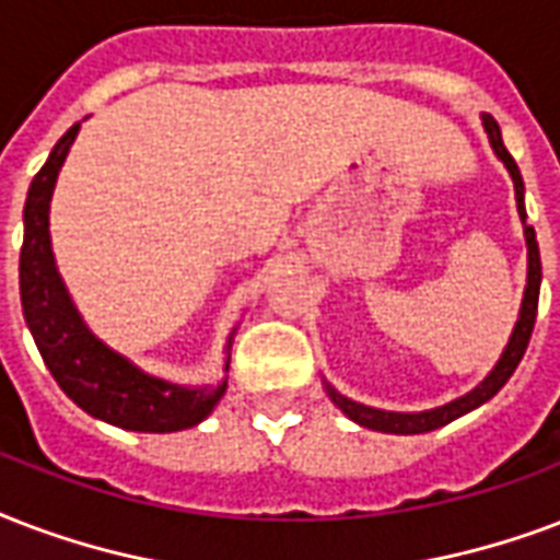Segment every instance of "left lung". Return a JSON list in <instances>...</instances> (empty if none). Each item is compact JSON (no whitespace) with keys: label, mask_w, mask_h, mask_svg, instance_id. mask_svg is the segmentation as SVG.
I'll use <instances>...</instances> for the list:
<instances>
[{"label":"left lung","mask_w":560,"mask_h":560,"mask_svg":"<svg viewBox=\"0 0 560 560\" xmlns=\"http://www.w3.org/2000/svg\"><path fill=\"white\" fill-rule=\"evenodd\" d=\"M482 125H485V131H488V140H491L493 154L505 163L511 180H514V198H517V212H520V221H523V233H526V248H528L526 294H523V306H520V318L517 324H514V332H511L509 348L502 350L500 362L493 365L491 374L485 376L474 392H467L465 397H458V400L446 402V406H438V409H429V411L371 409V406L348 400L345 394H339L332 385L324 383L327 385L329 400L336 402V406H339L350 420H357L359 427L376 429V432H392V435H420V432H432V429L438 427H446L450 420L462 418V415H467V411L479 409L482 402L491 400L493 394L509 383V376L514 374V368L520 365V359H523V353H526L528 339H532V329H535V318H537V294H540V250H537L535 228L528 224L526 203H523V175H520L517 163H514V158H511L509 149H505V142H502L500 125H497V119H493L491 114H482Z\"/></svg>","instance_id":"1"}]
</instances>
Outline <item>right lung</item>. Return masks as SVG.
Listing matches in <instances>:
<instances>
[{"label":"right lung","mask_w":560,"mask_h":560,"mask_svg":"<svg viewBox=\"0 0 560 560\" xmlns=\"http://www.w3.org/2000/svg\"><path fill=\"white\" fill-rule=\"evenodd\" d=\"M78 128L81 122L60 137L46 166L34 175L25 198V236L20 250V298H23L25 324L32 329L34 345L40 350L55 383L78 409L131 432L189 429L215 409V402L228 388V380L207 388H186L140 371L86 329L55 266L49 240V201L69 145L78 137ZM233 332L228 339V353H231Z\"/></svg>","instance_id":"add662e5"}]
</instances>
